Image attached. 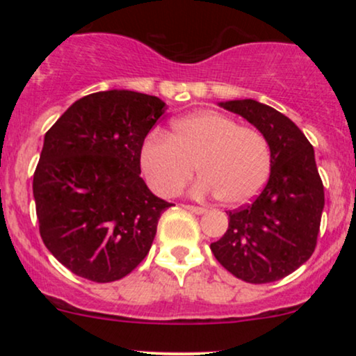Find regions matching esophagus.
<instances>
[{"label":"esophagus","mask_w":356,"mask_h":356,"mask_svg":"<svg viewBox=\"0 0 356 356\" xmlns=\"http://www.w3.org/2000/svg\"><path fill=\"white\" fill-rule=\"evenodd\" d=\"M184 209L192 212V214H204L206 212V209L204 207H199V206H189V204H186V206H182Z\"/></svg>","instance_id":"obj_1"}]
</instances>
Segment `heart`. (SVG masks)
I'll return each instance as SVG.
<instances>
[{
    "instance_id": "obj_1",
    "label": "heart",
    "mask_w": 356,
    "mask_h": 356,
    "mask_svg": "<svg viewBox=\"0 0 356 356\" xmlns=\"http://www.w3.org/2000/svg\"><path fill=\"white\" fill-rule=\"evenodd\" d=\"M138 161L157 194H179L197 165L202 177L192 189L195 195H218L227 206H239L256 197L268 182L273 152L261 130L214 110H201L177 118L170 136L149 134Z\"/></svg>"
}]
</instances>
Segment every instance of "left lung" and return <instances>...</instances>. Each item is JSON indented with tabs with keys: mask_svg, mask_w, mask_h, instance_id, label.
<instances>
[{
	"mask_svg": "<svg viewBox=\"0 0 356 356\" xmlns=\"http://www.w3.org/2000/svg\"><path fill=\"white\" fill-rule=\"evenodd\" d=\"M219 105L266 136L273 165L254 201L229 211V227L211 251L239 280L273 283L296 271L316 248L325 191L313 145L295 122L269 105L251 99Z\"/></svg>",
	"mask_w": 356,
	"mask_h": 356,
	"instance_id": "8db88e82",
	"label": "left lung"
}]
</instances>
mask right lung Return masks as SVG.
I'll return each mask as SVG.
<instances>
[{
  "instance_id": "right-lung-1",
  "label": "right lung",
  "mask_w": 356,
  "mask_h": 356,
  "mask_svg": "<svg viewBox=\"0 0 356 356\" xmlns=\"http://www.w3.org/2000/svg\"><path fill=\"white\" fill-rule=\"evenodd\" d=\"M165 112L161 99L107 90L76 100L44 134L33 175L40 236L73 275L110 283L144 261L161 214L140 177V147Z\"/></svg>"
}]
</instances>
